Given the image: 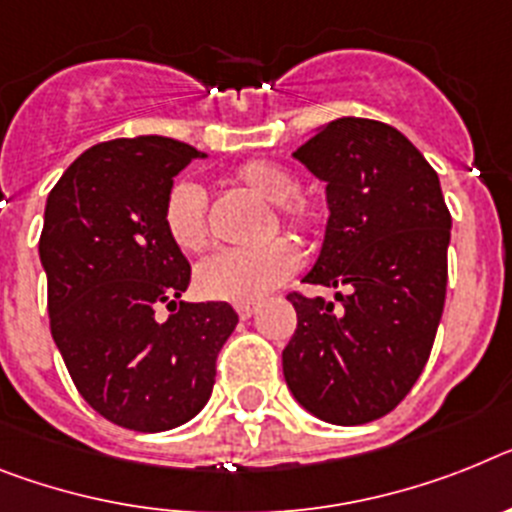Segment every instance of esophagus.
<instances>
[{
	"label": "esophagus",
	"mask_w": 512,
	"mask_h": 512,
	"mask_svg": "<svg viewBox=\"0 0 512 512\" xmlns=\"http://www.w3.org/2000/svg\"><path fill=\"white\" fill-rule=\"evenodd\" d=\"M255 304H236V315L242 317V320H249V317L255 315Z\"/></svg>",
	"instance_id": "1"
}]
</instances>
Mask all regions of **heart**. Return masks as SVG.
Returning <instances> with one entry per match:
<instances>
[{"label": "heart", "instance_id": "obj_1", "mask_svg": "<svg viewBox=\"0 0 512 512\" xmlns=\"http://www.w3.org/2000/svg\"><path fill=\"white\" fill-rule=\"evenodd\" d=\"M236 184L270 205H278V218L296 236H312L320 216L304 200H294L299 179L273 161H247L234 174ZM163 223L171 242L182 252H203L208 247V197L195 182L171 187L163 208ZM299 268V249L289 239H273L249 252H218L195 270V286L210 302L252 304L281 286Z\"/></svg>", "mask_w": 512, "mask_h": 512}]
</instances>
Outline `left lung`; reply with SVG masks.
<instances>
[{
  "label": "left lung",
  "instance_id": "1",
  "mask_svg": "<svg viewBox=\"0 0 512 512\" xmlns=\"http://www.w3.org/2000/svg\"><path fill=\"white\" fill-rule=\"evenodd\" d=\"M294 158L325 182L330 210L304 281L341 291L338 304L289 294L296 330L283 377L322 422H375L414 388L435 343L450 210L437 171L390 124L336 119Z\"/></svg>",
  "mask_w": 512,
  "mask_h": 512
}]
</instances>
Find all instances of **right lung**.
<instances>
[{"mask_svg":"<svg viewBox=\"0 0 512 512\" xmlns=\"http://www.w3.org/2000/svg\"><path fill=\"white\" fill-rule=\"evenodd\" d=\"M205 153L161 135L93 145L49 192L38 255L51 336L85 401L109 422L163 432L208 403L239 315L179 302L190 263L166 234L174 176ZM166 303L172 315L155 320Z\"/></svg>","mask_w":512,"mask_h":512,"instance_id":"obj_1","label":"right lung"}]
</instances>
